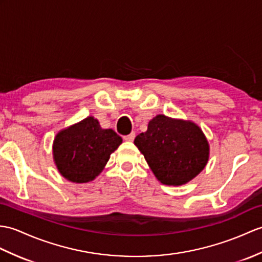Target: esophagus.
<instances>
[{"label": "esophagus", "mask_w": 262, "mask_h": 262, "mask_svg": "<svg viewBox=\"0 0 262 262\" xmlns=\"http://www.w3.org/2000/svg\"><path fill=\"white\" fill-rule=\"evenodd\" d=\"M135 133H132V134H129V135H127V136H124V139L126 142H133L134 141V138H135Z\"/></svg>", "instance_id": "34e87169"}]
</instances>
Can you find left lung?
Listing matches in <instances>:
<instances>
[{"mask_svg":"<svg viewBox=\"0 0 262 262\" xmlns=\"http://www.w3.org/2000/svg\"><path fill=\"white\" fill-rule=\"evenodd\" d=\"M134 144L162 184L184 185L206 166L210 145L202 129L192 120L157 115L147 130L136 136Z\"/></svg>","mask_w":262,"mask_h":262,"instance_id":"left-lung-1","label":"left lung"}]
</instances>
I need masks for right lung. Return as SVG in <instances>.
Returning a JSON list of instances; mask_svg holds the SVG:
<instances>
[{
    "label": "right lung",
    "mask_w": 262,
    "mask_h": 262,
    "mask_svg": "<svg viewBox=\"0 0 262 262\" xmlns=\"http://www.w3.org/2000/svg\"><path fill=\"white\" fill-rule=\"evenodd\" d=\"M121 143L116 132L101 128L98 119L88 116L58 132L52 144L53 161L66 180L88 183L102 172Z\"/></svg>",
    "instance_id": "right-lung-1"
}]
</instances>
